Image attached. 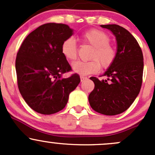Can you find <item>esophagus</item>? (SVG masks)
Here are the masks:
<instances>
[{
  "label": "esophagus",
  "instance_id": "esophagus-1",
  "mask_svg": "<svg viewBox=\"0 0 155 155\" xmlns=\"http://www.w3.org/2000/svg\"><path fill=\"white\" fill-rule=\"evenodd\" d=\"M87 78L86 76H80V79H81V82H84L85 80H86Z\"/></svg>",
  "mask_w": 155,
  "mask_h": 155
}]
</instances>
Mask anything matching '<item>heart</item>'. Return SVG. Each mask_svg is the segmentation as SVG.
Masks as SVG:
<instances>
[{
	"label": "heart",
	"mask_w": 155,
	"mask_h": 155,
	"mask_svg": "<svg viewBox=\"0 0 155 155\" xmlns=\"http://www.w3.org/2000/svg\"><path fill=\"white\" fill-rule=\"evenodd\" d=\"M85 44L92 46L89 54L88 61L74 62L72 69L78 74L88 75L97 73L102 68L108 69L115 62L117 57V50L111 44V38L109 34L98 29H91L85 31L81 36ZM61 53L65 58L73 61L77 58L78 45L73 37L65 39L61 46Z\"/></svg>",
	"instance_id": "1"
}]
</instances>
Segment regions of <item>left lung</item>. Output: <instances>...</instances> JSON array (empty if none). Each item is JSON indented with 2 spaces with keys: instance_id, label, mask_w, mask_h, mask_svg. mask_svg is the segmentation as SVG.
Instances as JSON below:
<instances>
[{
  "instance_id": "obj_1",
  "label": "left lung",
  "mask_w": 155,
  "mask_h": 155,
  "mask_svg": "<svg viewBox=\"0 0 155 155\" xmlns=\"http://www.w3.org/2000/svg\"><path fill=\"white\" fill-rule=\"evenodd\" d=\"M116 37L118 49L113 64L99 80L91 77L94 88L88 96L92 109L106 115H115L126 111L134 103L141 89L143 75V54L134 36L118 25H102Z\"/></svg>"
}]
</instances>
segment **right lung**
I'll list each match as a JSON object with an SVG mask.
<instances>
[{"label": "right lung", "instance_id": "right-lung-1", "mask_svg": "<svg viewBox=\"0 0 155 155\" xmlns=\"http://www.w3.org/2000/svg\"><path fill=\"white\" fill-rule=\"evenodd\" d=\"M73 30L64 24L47 23L30 33L21 43L15 59L18 90L33 110L51 115L62 110L69 94L80 82L73 73L67 79L61 75L72 71L61 46Z\"/></svg>", "mask_w": 155, "mask_h": 155}]
</instances>
